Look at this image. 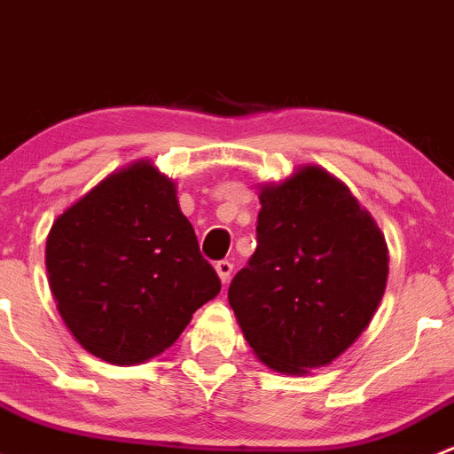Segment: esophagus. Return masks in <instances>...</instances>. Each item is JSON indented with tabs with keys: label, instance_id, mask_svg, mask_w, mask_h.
<instances>
[{
	"label": "esophagus",
	"instance_id": "esophagus-1",
	"mask_svg": "<svg viewBox=\"0 0 454 454\" xmlns=\"http://www.w3.org/2000/svg\"><path fill=\"white\" fill-rule=\"evenodd\" d=\"M215 270H217V274H219V278H222V283L231 281V274H232V263H231V261H226V259L217 261V263H215Z\"/></svg>",
	"mask_w": 454,
	"mask_h": 454
}]
</instances>
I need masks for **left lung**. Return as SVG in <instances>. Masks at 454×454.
I'll use <instances>...</instances> for the list:
<instances>
[{"mask_svg":"<svg viewBox=\"0 0 454 454\" xmlns=\"http://www.w3.org/2000/svg\"><path fill=\"white\" fill-rule=\"evenodd\" d=\"M256 250L228 303L256 358L281 373L325 367L369 327L388 250L373 217L320 167L261 186Z\"/></svg>","mask_w":454,"mask_h":454,"instance_id":"left-lung-1","label":"left lung"}]
</instances>
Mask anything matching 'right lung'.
I'll return each instance as SVG.
<instances>
[{
	"label": "right lung",
	"mask_w": 454,
	"mask_h": 454,
	"mask_svg": "<svg viewBox=\"0 0 454 454\" xmlns=\"http://www.w3.org/2000/svg\"><path fill=\"white\" fill-rule=\"evenodd\" d=\"M176 193L173 180L138 160L50 228L45 268L59 314L105 363L138 364L162 354L222 290Z\"/></svg>",
	"instance_id": "obj_1"
}]
</instances>
